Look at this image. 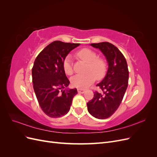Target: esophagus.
<instances>
[{"instance_id":"esophagus-1","label":"esophagus","mask_w":157,"mask_h":157,"mask_svg":"<svg viewBox=\"0 0 157 157\" xmlns=\"http://www.w3.org/2000/svg\"><path fill=\"white\" fill-rule=\"evenodd\" d=\"M77 91L80 94H83L85 92V90L84 89H78Z\"/></svg>"}]
</instances>
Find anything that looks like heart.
<instances>
[{
    "instance_id": "1",
    "label": "heart",
    "mask_w": 157,
    "mask_h": 157,
    "mask_svg": "<svg viewBox=\"0 0 157 157\" xmlns=\"http://www.w3.org/2000/svg\"><path fill=\"white\" fill-rule=\"evenodd\" d=\"M78 56L88 63L86 71L87 73L82 75H77L71 78L72 86L78 89H84L92 84L96 78L100 80L105 77L107 71V63L106 61L98 58L96 52L88 48H82L78 52ZM64 72L71 75L73 74L72 61L70 55L65 57L63 61Z\"/></svg>"
}]
</instances>
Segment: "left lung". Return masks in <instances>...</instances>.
<instances>
[{
    "mask_svg": "<svg viewBox=\"0 0 157 157\" xmlns=\"http://www.w3.org/2000/svg\"><path fill=\"white\" fill-rule=\"evenodd\" d=\"M99 48L106 57L109 68L105 77L96 86L102 93L94 92V98L87 103L90 114L98 119H105L115 113L124 98L128 85L129 71L124 55L108 42L90 44Z\"/></svg>",
    "mask_w": 157,
    "mask_h": 157,
    "instance_id": "left-lung-1",
    "label": "left lung"
}]
</instances>
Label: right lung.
Returning <instances> with one entry per match:
<instances>
[{"instance_id":"1","label":"right lung","mask_w":157,"mask_h":157,"mask_svg":"<svg viewBox=\"0 0 157 157\" xmlns=\"http://www.w3.org/2000/svg\"><path fill=\"white\" fill-rule=\"evenodd\" d=\"M80 44L56 40L42 50L32 68L33 88L40 108L52 118L61 117L69 110L77 89L65 90L70 83L63 69V61Z\"/></svg>"}]
</instances>
